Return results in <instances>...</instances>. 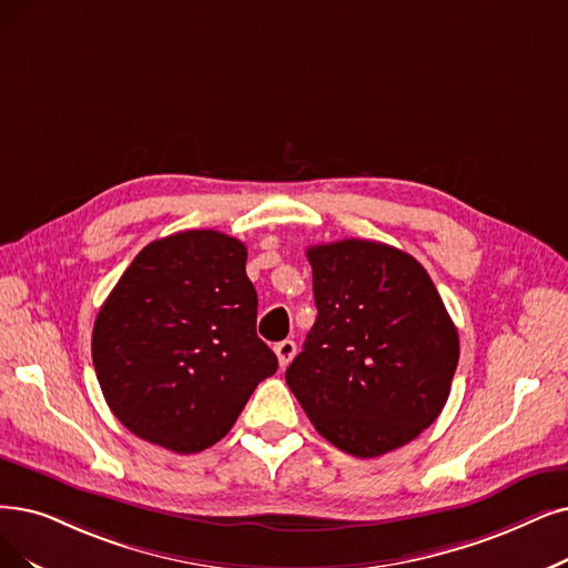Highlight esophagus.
<instances>
[{"label": "esophagus", "mask_w": 568, "mask_h": 568, "mask_svg": "<svg viewBox=\"0 0 568 568\" xmlns=\"http://www.w3.org/2000/svg\"><path fill=\"white\" fill-rule=\"evenodd\" d=\"M275 354H277L280 366L286 368L288 363H291V358L296 356V343H293V339H282V343L275 345Z\"/></svg>", "instance_id": "esophagus-1"}]
</instances>
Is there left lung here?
<instances>
[{
  "instance_id": "obj_1",
  "label": "left lung",
  "mask_w": 568,
  "mask_h": 568,
  "mask_svg": "<svg viewBox=\"0 0 568 568\" xmlns=\"http://www.w3.org/2000/svg\"><path fill=\"white\" fill-rule=\"evenodd\" d=\"M320 314L286 384L320 434L371 459L434 424L459 363V333L428 272L371 240L307 248Z\"/></svg>"
}]
</instances>
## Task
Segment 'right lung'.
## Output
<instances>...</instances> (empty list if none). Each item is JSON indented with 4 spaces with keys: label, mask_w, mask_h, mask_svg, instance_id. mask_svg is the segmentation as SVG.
Wrapping results in <instances>:
<instances>
[{
    "label": "right lung",
    "mask_w": 568,
    "mask_h": 568,
    "mask_svg": "<svg viewBox=\"0 0 568 568\" xmlns=\"http://www.w3.org/2000/svg\"><path fill=\"white\" fill-rule=\"evenodd\" d=\"M246 246L216 231L146 244L100 307L93 366L134 436L193 455L233 428L277 356L256 335Z\"/></svg>",
    "instance_id": "1"
}]
</instances>
